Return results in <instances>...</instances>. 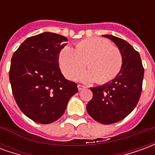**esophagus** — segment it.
<instances>
[{
  "mask_svg": "<svg viewBox=\"0 0 155 155\" xmlns=\"http://www.w3.org/2000/svg\"><path fill=\"white\" fill-rule=\"evenodd\" d=\"M77 87H78V90H79L80 91H82V90H84V85H81V84H78Z\"/></svg>",
  "mask_w": 155,
  "mask_h": 155,
  "instance_id": "esophagus-1",
  "label": "esophagus"
}]
</instances>
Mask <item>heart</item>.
I'll return each mask as SVG.
<instances>
[{"label":"heart","mask_w":155,"mask_h":155,"mask_svg":"<svg viewBox=\"0 0 155 155\" xmlns=\"http://www.w3.org/2000/svg\"><path fill=\"white\" fill-rule=\"evenodd\" d=\"M87 64L89 71L78 78L85 83L96 81L99 84L110 82L120 73L123 64L120 51L101 37L83 40L75 45V50L64 46L59 54V65L69 80H74Z\"/></svg>","instance_id":"heart-1"}]
</instances>
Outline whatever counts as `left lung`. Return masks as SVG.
<instances>
[{
    "label": "left lung",
    "instance_id": "left-lung-1",
    "mask_svg": "<svg viewBox=\"0 0 155 155\" xmlns=\"http://www.w3.org/2000/svg\"><path fill=\"white\" fill-rule=\"evenodd\" d=\"M116 45L121 52L123 64L114 80L97 87L91 88L93 98L86 110L94 120L110 124L124 119L139 102L143 79L142 61L139 52L123 39L104 35Z\"/></svg>",
    "mask_w": 155,
    "mask_h": 155
}]
</instances>
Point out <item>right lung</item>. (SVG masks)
Segmentation results:
<instances>
[{
  "label": "right lung",
  "mask_w": 155,
  "mask_h": 155,
  "mask_svg": "<svg viewBox=\"0 0 155 155\" xmlns=\"http://www.w3.org/2000/svg\"><path fill=\"white\" fill-rule=\"evenodd\" d=\"M68 39L52 32L29 37L13 54L9 72L20 110L39 124H51L65 111L77 84L64 77L59 54Z\"/></svg>",
  "instance_id": "right-lung-1"
}]
</instances>
